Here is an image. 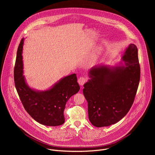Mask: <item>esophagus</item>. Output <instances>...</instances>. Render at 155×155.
<instances>
[{"label":"esophagus","mask_w":155,"mask_h":155,"mask_svg":"<svg viewBox=\"0 0 155 155\" xmlns=\"http://www.w3.org/2000/svg\"><path fill=\"white\" fill-rule=\"evenodd\" d=\"M87 80L86 78L83 77H80L79 78H78V82L79 83V84L83 86L86 82Z\"/></svg>","instance_id":"1"}]
</instances>
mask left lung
<instances>
[{
	"label": "left lung",
	"mask_w": 155,
	"mask_h": 155,
	"mask_svg": "<svg viewBox=\"0 0 155 155\" xmlns=\"http://www.w3.org/2000/svg\"><path fill=\"white\" fill-rule=\"evenodd\" d=\"M122 59L124 65L93 68L90 71L91 79L83 86L88 117L96 127L118 122L134 101L140 77L138 50L134 44H130Z\"/></svg>",
	"instance_id": "1"
}]
</instances>
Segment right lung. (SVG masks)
<instances>
[{
    "label": "right lung",
    "instance_id": "obj_1",
    "mask_svg": "<svg viewBox=\"0 0 155 155\" xmlns=\"http://www.w3.org/2000/svg\"><path fill=\"white\" fill-rule=\"evenodd\" d=\"M24 38L18 48L14 68L15 84L20 100L26 112L38 123L50 126H59L64 123V110L66 102L77 93L80 86L75 74L61 80L50 90L38 92L26 84L23 74L22 51Z\"/></svg>",
    "mask_w": 155,
    "mask_h": 155
}]
</instances>
